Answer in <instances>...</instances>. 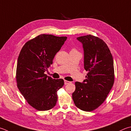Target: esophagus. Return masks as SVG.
I'll use <instances>...</instances> for the list:
<instances>
[{
    "instance_id": "1",
    "label": "esophagus",
    "mask_w": 131,
    "mask_h": 131,
    "mask_svg": "<svg viewBox=\"0 0 131 131\" xmlns=\"http://www.w3.org/2000/svg\"><path fill=\"white\" fill-rule=\"evenodd\" d=\"M64 83H65V85H68V84H70V82L68 81L65 80V81H64Z\"/></svg>"
}]
</instances>
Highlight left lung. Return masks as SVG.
<instances>
[{"label":"left lung","mask_w":131,"mask_h":131,"mask_svg":"<svg viewBox=\"0 0 131 131\" xmlns=\"http://www.w3.org/2000/svg\"><path fill=\"white\" fill-rule=\"evenodd\" d=\"M77 39L82 44L84 69L88 73L83 82H75L72 98L78 108L90 112L104 103L113 86V59L110 50L101 39L92 35Z\"/></svg>","instance_id":"left-lung-1"}]
</instances>
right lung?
I'll return each mask as SVG.
<instances>
[{
  "label": "right lung",
  "mask_w": 131,
  "mask_h": 131,
  "mask_svg": "<svg viewBox=\"0 0 131 131\" xmlns=\"http://www.w3.org/2000/svg\"><path fill=\"white\" fill-rule=\"evenodd\" d=\"M66 39L41 34L27 41L21 49L16 67L17 86L27 103L38 111L50 110L57 101V91L64 81L53 79L44 73Z\"/></svg>",
  "instance_id": "obj_1"
}]
</instances>
